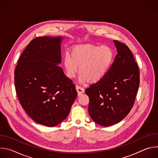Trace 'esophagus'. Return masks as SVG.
I'll list each match as a JSON object with an SVG mask.
<instances>
[{
    "instance_id": "1",
    "label": "esophagus",
    "mask_w": 158,
    "mask_h": 158,
    "mask_svg": "<svg viewBox=\"0 0 158 158\" xmlns=\"http://www.w3.org/2000/svg\"><path fill=\"white\" fill-rule=\"evenodd\" d=\"M76 91L77 92V94L79 96L84 93V89L79 85H76Z\"/></svg>"
}]
</instances>
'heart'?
Masks as SVG:
<instances>
[{
    "mask_svg": "<svg viewBox=\"0 0 158 158\" xmlns=\"http://www.w3.org/2000/svg\"><path fill=\"white\" fill-rule=\"evenodd\" d=\"M114 52L107 46L92 44H79L66 54L63 65L65 76L73 79L78 72L81 83L96 84L102 81L110 70L114 60Z\"/></svg>",
    "mask_w": 158,
    "mask_h": 158,
    "instance_id": "heart-1",
    "label": "heart"
}]
</instances>
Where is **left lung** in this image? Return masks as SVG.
<instances>
[{
    "mask_svg": "<svg viewBox=\"0 0 158 158\" xmlns=\"http://www.w3.org/2000/svg\"><path fill=\"white\" fill-rule=\"evenodd\" d=\"M113 42L117 54L109 71L85 92L90 116L103 127L118 123L129 114L139 85V68L131 51L124 44Z\"/></svg>",
    "mask_w": 158,
    "mask_h": 158,
    "instance_id": "left-lung-1",
    "label": "left lung"
}]
</instances>
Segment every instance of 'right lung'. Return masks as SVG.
<instances>
[{"label": "right lung", "instance_id": "add662e5", "mask_svg": "<svg viewBox=\"0 0 158 158\" xmlns=\"http://www.w3.org/2000/svg\"><path fill=\"white\" fill-rule=\"evenodd\" d=\"M64 37H39L29 44L14 72L20 104L35 122L54 127L68 115L77 96L75 85L58 65Z\"/></svg>", "mask_w": 158, "mask_h": 158}]
</instances>
